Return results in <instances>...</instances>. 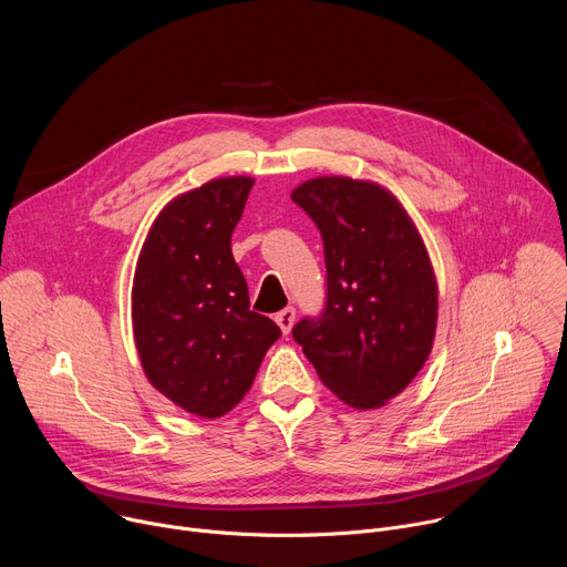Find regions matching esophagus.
Instances as JSON below:
<instances>
[{
    "label": "esophagus",
    "mask_w": 567,
    "mask_h": 567,
    "mask_svg": "<svg viewBox=\"0 0 567 567\" xmlns=\"http://www.w3.org/2000/svg\"><path fill=\"white\" fill-rule=\"evenodd\" d=\"M276 322H278V328L282 330V334H289L291 328H293V322H296V309L293 307H285L282 311L276 313Z\"/></svg>",
    "instance_id": "34e87169"
}]
</instances>
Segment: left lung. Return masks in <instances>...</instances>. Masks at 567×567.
Returning a JSON list of instances; mask_svg holds the SVG:
<instances>
[{"label":"left lung","mask_w":567,"mask_h":567,"mask_svg":"<svg viewBox=\"0 0 567 567\" xmlns=\"http://www.w3.org/2000/svg\"><path fill=\"white\" fill-rule=\"evenodd\" d=\"M291 199L316 221L328 269V305L293 339L343 403L381 409L424 368L437 328V280L424 239L381 184L316 177Z\"/></svg>","instance_id":"left-lung-1"}]
</instances>
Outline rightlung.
Wrapping results in <instances>:
<instances>
[{
  "instance_id": "obj_1",
  "label": "right lung",
  "mask_w": 567,
  "mask_h": 567,
  "mask_svg": "<svg viewBox=\"0 0 567 567\" xmlns=\"http://www.w3.org/2000/svg\"><path fill=\"white\" fill-rule=\"evenodd\" d=\"M254 177L210 179L154 217L132 282V330L143 372L182 411L217 420L254 385L280 328L251 311L230 235Z\"/></svg>"
}]
</instances>
